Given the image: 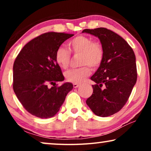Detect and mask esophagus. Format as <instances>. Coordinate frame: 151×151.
Wrapping results in <instances>:
<instances>
[{
  "label": "esophagus",
  "instance_id": "34e87169",
  "mask_svg": "<svg viewBox=\"0 0 151 151\" xmlns=\"http://www.w3.org/2000/svg\"><path fill=\"white\" fill-rule=\"evenodd\" d=\"M73 87H74V88H78V86H80V84H76V83H74V84H73Z\"/></svg>",
  "mask_w": 151,
  "mask_h": 151
}]
</instances>
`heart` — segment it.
I'll return each instance as SVG.
<instances>
[{
  "instance_id": "obj_1",
  "label": "heart",
  "mask_w": 151,
  "mask_h": 151,
  "mask_svg": "<svg viewBox=\"0 0 151 151\" xmlns=\"http://www.w3.org/2000/svg\"><path fill=\"white\" fill-rule=\"evenodd\" d=\"M69 49L63 47L57 49L55 53L56 63L63 69H67L71 61V53L80 54V65L83 67L70 69L65 73L67 81L72 83H81L90 75L91 70L88 65L93 69L98 68L104 59V49L98 41H93L90 37L80 35L71 39L68 43ZM86 66H84V65Z\"/></svg>"
}]
</instances>
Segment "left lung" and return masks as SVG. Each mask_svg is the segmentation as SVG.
Instances as JSON below:
<instances>
[{
  "mask_svg": "<svg viewBox=\"0 0 151 151\" xmlns=\"http://www.w3.org/2000/svg\"><path fill=\"white\" fill-rule=\"evenodd\" d=\"M104 49V59L91 79L93 92L86 101L95 114L108 117L122 109L137 81L135 55L131 46L116 33L104 27L89 29Z\"/></svg>",
  "mask_w": 151,
  "mask_h": 151,
  "instance_id": "8db88e82",
  "label": "left lung"
}]
</instances>
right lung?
Listing matches in <instances>:
<instances>
[{"label":"right lung","instance_id":"obj_1","mask_svg":"<svg viewBox=\"0 0 151 151\" xmlns=\"http://www.w3.org/2000/svg\"><path fill=\"white\" fill-rule=\"evenodd\" d=\"M73 36L57 32L41 34L27 43L14 61V91L26 111L34 116H54L73 89L69 82L55 85L65 78L55 60L57 49Z\"/></svg>","mask_w":151,"mask_h":151}]
</instances>
